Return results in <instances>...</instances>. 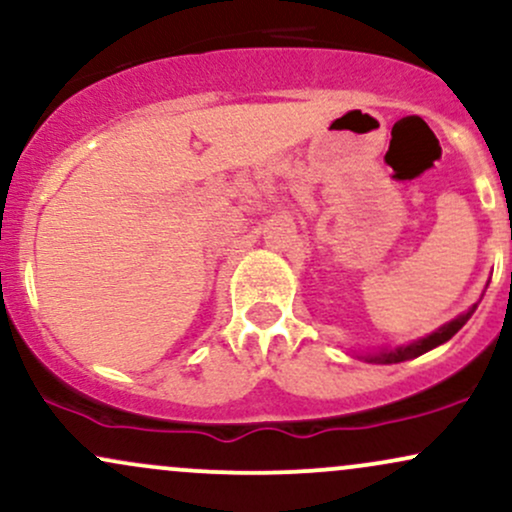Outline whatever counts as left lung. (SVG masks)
Returning <instances> with one entry per match:
<instances>
[{"label":"left lung","mask_w":512,"mask_h":512,"mask_svg":"<svg viewBox=\"0 0 512 512\" xmlns=\"http://www.w3.org/2000/svg\"><path fill=\"white\" fill-rule=\"evenodd\" d=\"M477 305L479 303H474L472 308L464 310V313L457 315L455 320L445 322V325L438 327L436 332L426 334V337L416 339V342L404 344V346H395V349H380V351H373V354H361L358 358H361V361H366V363H402V361H411V358L426 354V351L436 349V346L445 344V342H448V339L455 337V334L460 332L464 325H467L469 317L474 315Z\"/></svg>","instance_id":"8db88e82"}]
</instances>
